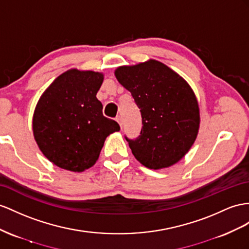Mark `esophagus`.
I'll list each match as a JSON object with an SVG mask.
<instances>
[{
    "mask_svg": "<svg viewBox=\"0 0 249 249\" xmlns=\"http://www.w3.org/2000/svg\"><path fill=\"white\" fill-rule=\"evenodd\" d=\"M116 120H117V122L120 124V126H121V128H122V118H121L120 116H118L117 118H116Z\"/></svg>",
    "mask_w": 249,
    "mask_h": 249,
    "instance_id": "34e87169",
    "label": "esophagus"
}]
</instances>
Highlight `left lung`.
Listing matches in <instances>:
<instances>
[{
  "label": "left lung",
  "instance_id": "8db88e82",
  "mask_svg": "<svg viewBox=\"0 0 249 249\" xmlns=\"http://www.w3.org/2000/svg\"><path fill=\"white\" fill-rule=\"evenodd\" d=\"M142 116V129L128 139L137 160L150 169L179 162L193 146L200 125L199 105L187 82L155 60L116 70Z\"/></svg>",
  "mask_w": 249,
  "mask_h": 249
}]
</instances>
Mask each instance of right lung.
Returning a JSON list of instances; mask_svg holds the SVG:
<instances>
[{
    "label": "right lung",
    "instance_id": "obj_1",
    "mask_svg": "<svg viewBox=\"0 0 249 249\" xmlns=\"http://www.w3.org/2000/svg\"><path fill=\"white\" fill-rule=\"evenodd\" d=\"M103 74L70 69L59 75L37 102L33 128L37 146L50 162L81 173L97 162L105 139L120 130L103 116L97 92Z\"/></svg>",
    "mask_w": 249,
    "mask_h": 249
}]
</instances>
